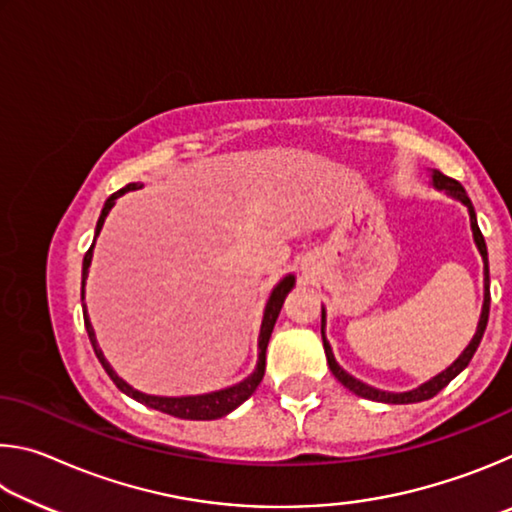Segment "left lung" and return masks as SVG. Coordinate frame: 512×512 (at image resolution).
<instances>
[{
	"mask_svg": "<svg viewBox=\"0 0 512 512\" xmlns=\"http://www.w3.org/2000/svg\"><path fill=\"white\" fill-rule=\"evenodd\" d=\"M431 185L433 189H438V192L447 194L449 198H454V201L463 203L467 207V214H470V228H472V237H474V244L479 248L481 259H483V307H481V316H479V325H476V332L472 336V341L467 343V348L458 354V359L452 363V366L445 368L443 372H438L436 377H431L429 381H424L418 388H413V391H404V393H391V391H379L375 386H368L363 384L361 379L352 377L350 372H345L339 363L334 359V352H332V345H329L327 336H325V307L320 311V334H323V348H325V357H327V366L332 370V375L341 381V384L352 391L354 395L359 397H366V400L372 402H384V404H413V402H424V400H431L433 395H438L443 388L452 381L458 372H463L467 368V363L472 361L476 348H479V343L483 339V332H485V325H488V316H490V268H488V248H485V239L479 230V223H476V212H474V205L470 201V196L463 189L461 183H456L454 178H447L445 173H440L438 169H431Z\"/></svg>",
	"mask_w": 512,
	"mask_h": 512,
	"instance_id": "left-lung-1",
	"label": "left lung"
}]
</instances>
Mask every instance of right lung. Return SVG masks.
<instances>
[{"mask_svg":"<svg viewBox=\"0 0 512 512\" xmlns=\"http://www.w3.org/2000/svg\"><path fill=\"white\" fill-rule=\"evenodd\" d=\"M144 185L140 183H131L126 185L124 189H119V192L112 194L106 205H103L101 216L97 221V230H94V241H97L99 232L103 228V221H106L108 212L112 210V205L117 203L119 196H124L126 192H135V189H142ZM94 241L88 253L83 257V280H81V302L85 300V280H88V273H90V264H92V250H94ZM293 284H296V275H284L280 282L275 284L271 296L266 300V307H264V318H262V327H259V341H257V366L255 370L250 372V375L239 381L235 386H228V388H221V391H212V393H203V395H183V397H164V395H149V393H142L133 388L131 384H126L124 379H121L115 370H112L110 363L103 357V352L97 343V336H94V329L90 323V316H88V309L83 305V320H85V329H88V336H90V343L94 348V354H97V359L101 361L103 370L108 372V377L115 381V386L119 388L121 393H126L128 397H133L144 406H149V409L155 411H162V413H169L173 418H183V420H216V418H223V415H228L230 411H235L239 404H244L250 395L257 391L259 381L264 377V370H266V345L268 339H271V332L275 327V320L280 316V309L284 305V298L289 296V291L293 289Z\"/></svg>","mask_w":512,"mask_h":512,"instance_id":"obj_1","label":"right lung"}]
</instances>
